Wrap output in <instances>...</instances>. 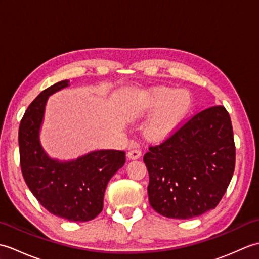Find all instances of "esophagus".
Segmentation results:
<instances>
[{"instance_id": "esophagus-1", "label": "esophagus", "mask_w": 259, "mask_h": 259, "mask_svg": "<svg viewBox=\"0 0 259 259\" xmlns=\"http://www.w3.org/2000/svg\"><path fill=\"white\" fill-rule=\"evenodd\" d=\"M126 157H128L129 160H136V159H139L141 157V151L133 149L126 153Z\"/></svg>"}]
</instances>
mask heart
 <instances>
[{"mask_svg": "<svg viewBox=\"0 0 259 259\" xmlns=\"http://www.w3.org/2000/svg\"><path fill=\"white\" fill-rule=\"evenodd\" d=\"M190 98L184 92L172 89L153 90L146 96L142 110L152 117L145 124L146 138L160 142L171 137L190 109Z\"/></svg>", "mask_w": 259, "mask_h": 259, "instance_id": "1", "label": "heart"}]
</instances>
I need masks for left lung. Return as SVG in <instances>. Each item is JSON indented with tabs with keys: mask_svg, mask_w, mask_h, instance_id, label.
Here are the masks:
<instances>
[{
	"mask_svg": "<svg viewBox=\"0 0 259 259\" xmlns=\"http://www.w3.org/2000/svg\"><path fill=\"white\" fill-rule=\"evenodd\" d=\"M235 153L226 109L214 106L197 113L163 144L150 147L144 157L151 207L176 219L213 209L232 180Z\"/></svg>",
	"mask_w": 259,
	"mask_h": 259,
	"instance_id": "left-lung-1",
	"label": "left lung"
}]
</instances>
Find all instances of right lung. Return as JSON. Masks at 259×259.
<instances>
[{"instance_id": "obj_1", "label": "right lung", "mask_w": 259, "mask_h": 259, "mask_svg": "<svg viewBox=\"0 0 259 259\" xmlns=\"http://www.w3.org/2000/svg\"><path fill=\"white\" fill-rule=\"evenodd\" d=\"M70 87L60 81L42 91L21 120L19 148L22 175L49 212L70 222H88L102 211L109 180L125 162L124 151L93 150L70 160L52 158L41 144L48 99Z\"/></svg>"}]
</instances>
